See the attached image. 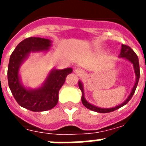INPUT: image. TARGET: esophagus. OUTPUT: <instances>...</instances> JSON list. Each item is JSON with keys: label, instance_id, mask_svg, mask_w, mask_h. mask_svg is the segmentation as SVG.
Wrapping results in <instances>:
<instances>
[{"label": "esophagus", "instance_id": "esophagus-1", "mask_svg": "<svg viewBox=\"0 0 146 146\" xmlns=\"http://www.w3.org/2000/svg\"><path fill=\"white\" fill-rule=\"evenodd\" d=\"M75 71H76V73H78L79 75H80V76H82V75H84V71L83 70H82L81 68H77V69H76V70H75Z\"/></svg>", "mask_w": 146, "mask_h": 146}]
</instances>
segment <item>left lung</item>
Listing matches in <instances>:
<instances>
[{
    "label": "left lung",
    "mask_w": 146,
    "mask_h": 146,
    "mask_svg": "<svg viewBox=\"0 0 146 146\" xmlns=\"http://www.w3.org/2000/svg\"><path fill=\"white\" fill-rule=\"evenodd\" d=\"M119 57L121 58H125V59L128 60L129 62H131L133 64L134 70H135V73L136 76V80H135V84L134 85L133 88L131 90V92L128 97V98L123 102L121 104H120L118 106L114 107V108H98L94 105H93L91 104H90L89 102H87L85 98H84V87H83V84L81 82L79 81L78 85L79 88L80 89L82 92V98L81 100L82 103L84 106L86 107L87 108L94 111L98 112V113H109V112L114 111L115 110H117L120 108H121L122 106L125 105L126 104H128V102L131 99L132 96L135 94V91L136 90V87L138 86V83L139 80V76H140V70H139V58L137 56V55L135 52L129 47V46H126V45H121V53L119 55Z\"/></svg>",
    "instance_id": "8db88e82"
}]
</instances>
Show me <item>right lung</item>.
Returning a JSON list of instances; mask_svg holds the SVG:
<instances>
[{"label":"right lung","instance_id":"add662e5","mask_svg":"<svg viewBox=\"0 0 146 146\" xmlns=\"http://www.w3.org/2000/svg\"><path fill=\"white\" fill-rule=\"evenodd\" d=\"M52 42L47 38L30 37L16 46L11 55L7 68L8 86L14 98L20 106L32 111H44L53 108L58 103L59 91L64 84L66 77L73 72L72 68L54 69L46 81L37 89H27L21 84L19 68L31 52L48 51Z\"/></svg>","mask_w":146,"mask_h":146}]
</instances>
